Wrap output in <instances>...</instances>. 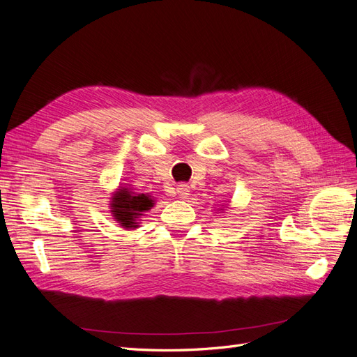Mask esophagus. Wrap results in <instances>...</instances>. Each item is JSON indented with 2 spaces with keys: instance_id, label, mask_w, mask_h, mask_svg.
I'll return each instance as SVG.
<instances>
[{
  "instance_id": "34e87169",
  "label": "esophagus",
  "mask_w": 357,
  "mask_h": 357,
  "mask_svg": "<svg viewBox=\"0 0 357 357\" xmlns=\"http://www.w3.org/2000/svg\"><path fill=\"white\" fill-rule=\"evenodd\" d=\"M177 195L181 199H186L190 195V188L188 185H185V183H181V185L177 186Z\"/></svg>"
}]
</instances>
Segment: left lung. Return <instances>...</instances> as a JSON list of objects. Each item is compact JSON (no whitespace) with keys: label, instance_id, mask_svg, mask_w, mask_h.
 <instances>
[{"label":"left lung","instance_id":"1","mask_svg":"<svg viewBox=\"0 0 357 357\" xmlns=\"http://www.w3.org/2000/svg\"><path fill=\"white\" fill-rule=\"evenodd\" d=\"M222 207H223V205H222ZM225 207H226V205H225ZM218 211H223V208H219Z\"/></svg>","mask_w":357,"mask_h":357}]
</instances>
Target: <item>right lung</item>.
I'll return each mask as SVG.
<instances>
[{
	"mask_svg": "<svg viewBox=\"0 0 357 357\" xmlns=\"http://www.w3.org/2000/svg\"><path fill=\"white\" fill-rule=\"evenodd\" d=\"M110 213L113 219L126 231H134L139 226V218L155 207V197L139 193L129 185L119 186L112 193Z\"/></svg>",
	"mask_w": 357,
	"mask_h": 357,
	"instance_id": "obj_1",
	"label": "right lung"
}]
</instances>
